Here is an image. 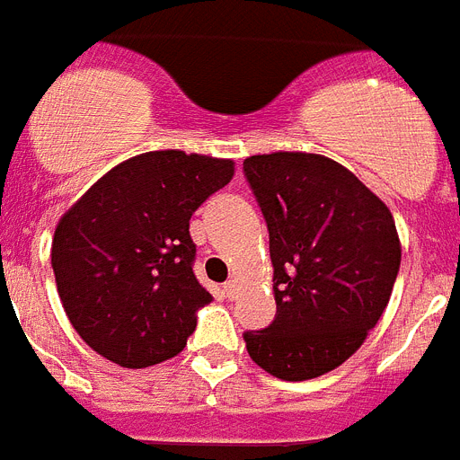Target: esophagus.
Wrapping results in <instances>:
<instances>
[{
  "mask_svg": "<svg viewBox=\"0 0 460 460\" xmlns=\"http://www.w3.org/2000/svg\"><path fill=\"white\" fill-rule=\"evenodd\" d=\"M226 291H227V296H230V298H233L234 296V291H237V279H227V284H226Z\"/></svg>",
  "mask_w": 460,
  "mask_h": 460,
  "instance_id": "obj_1",
  "label": "esophagus"
}]
</instances>
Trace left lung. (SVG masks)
<instances>
[{
    "instance_id": "8db88e82",
    "label": "left lung",
    "mask_w": 460,
    "mask_h": 460,
    "mask_svg": "<svg viewBox=\"0 0 460 460\" xmlns=\"http://www.w3.org/2000/svg\"><path fill=\"white\" fill-rule=\"evenodd\" d=\"M270 233L277 314L246 332L249 358L282 381L341 367L381 320L402 261L394 218L350 169L313 153L244 159Z\"/></svg>"
}]
</instances>
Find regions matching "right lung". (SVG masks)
Wrapping results in <instances>:
<instances>
[{"label": "right lung", "mask_w": 460, "mask_h": 460, "mask_svg": "<svg viewBox=\"0 0 460 460\" xmlns=\"http://www.w3.org/2000/svg\"><path fill=\"white\" fill-rule=\"evenodd\" d=\"M233 176V159L155 150L110 169L60 216L51 268L91 350L127 369L183 350L211 303L192 272L190 216Z\"/></svg>", "instance_id": "right-lung-1"}]
</instances>
